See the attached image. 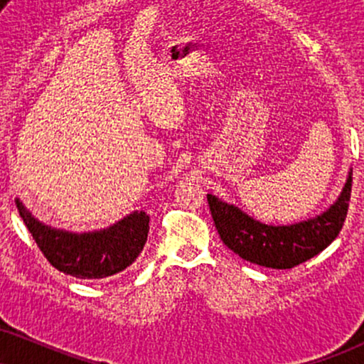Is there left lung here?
Instances as JSON below:
<instances>
[{
	"mask_svg": "<svg viewBox=\"0 0 364 364\" xmlns=\"http://www.w3.org/2000/svg\"><path fill=\"white\" fill-rule=\"evenodd\" d=\"M353 168L338 199L317 216L294 224H264L235 204L208 194L210 216L223 243L246 262L267 268H294L326 250L338 237L348 214Z\"/></svg>",
	"mask_w": 364,
	"mask_h": 364,
	"instance_id": "8db88e82",
	"label": "left lung"
}]
</instances>
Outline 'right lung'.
I'll return each mask as SVG.
<instances>
[{"mask_svg": "<svg viewBox=\"0 0 364 364\" xmlns=\"http://www.w3.org/2000/svg\"><path fill=\"white\" fill-rule=\"evenodd\" d=\"M15 204L43 257L75 278L92 280L123 272L141 253L150 230L145 210H133L105 230L75 232L38 221L18 197Z\"/></svg>", "mask_w": 364, "mask_h": 364, "instance_id": "obj_1", "label": "right lung"}]
</instances>
